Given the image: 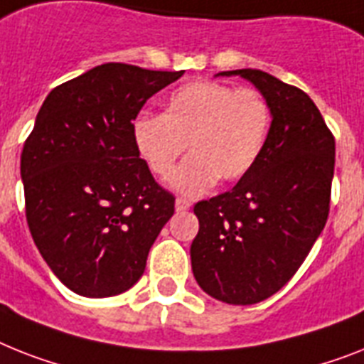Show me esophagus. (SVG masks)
Returning <instances> with one entry per match:
<instances>
[{"label":"esophagus","mask_w":364,"mask_h":364,"mask_svg":"<svg viewBox=\"0 0 364 364\" xmlns=\"http://www.w3.org/2000/svg\"><path fill=\"white\" fill-rule=\"evenodd\" d=\"M189 206H191V203H189L188 199H182V197H178V199L175 200L176 212H186V210H189Z\"/></svg>","instance_id":"esophagus-1"}]
</instances>
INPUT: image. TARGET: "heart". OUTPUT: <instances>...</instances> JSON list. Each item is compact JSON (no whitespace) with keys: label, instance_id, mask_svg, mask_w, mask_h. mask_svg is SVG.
I'll return each instance as SVG.
<instances>
[{"label":"heart","instance_id":"obj_1","mask_svg":"<svg viewBox=\"0 0 364 364\" xmlns=\"http://www.w3.org/2000/svg\"><path fill=\"white\" fill-rule=\"evenodd\" d=\"M272 126L268 100L255 89H234L218 81H193L167 98L161 117H141L134 124L139 158L158 178H169L189 146L188 160L171 188L188 197L218 182L245 176L262 154Z\"/></svg>","mask_w":364,"mask_h":364}]
</instances>
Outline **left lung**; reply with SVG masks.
Segmentation results:
<instances>
[{
	"label": "left lung",
	"instance_id": "1",
	"mask_svg": "<svg viewBox=\"0 0 364 364\" xmlns=\"http://www.w3.org/2000/svg\"><path fill=\"white\" fill-rule=\"evenodd\" d=\"M253 83L272 126L262 154L230 191L195 204V281L229 305L264 301L292 279L326 227L335 139L309 95L257 68L219 72Z\"/></svg>",
	"mask_w": 364,
	"mask_h": 364
}]
</instances>
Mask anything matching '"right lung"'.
<instances>
[{"label":"right lung","mask_w":364,"mask_h":364,"mask_svg":"<svg viewBox=\"0 0 364 364\" xmlns=\"http://www.w3.org/2000/svg\"><path fill=\"white\" fill-rule=\"evenodd\" d=\"M106 63L55 87L23 145L27 225L55 277L85 297L126 292L175 214L134 145L150 96L182 77Z\"/></svg>","instance_id":"1"}]
</instances>
